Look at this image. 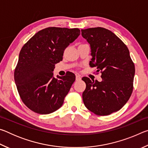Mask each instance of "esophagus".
<instances>
[{"instance_id":"34e87169","label":"esophagus","mask_w":148,"mask_h":148,"mask_svg":"<svg viewBox=\"0 0 148 148\" xmlns=\"http://www.w3.org/2000/svg\"><path fill=\"white\" fill-rule=\"evenodd\" d=\"M76 80H80V79H81V77H80L79 75H78V74H76Z\"/></svg>"}]
</instances>
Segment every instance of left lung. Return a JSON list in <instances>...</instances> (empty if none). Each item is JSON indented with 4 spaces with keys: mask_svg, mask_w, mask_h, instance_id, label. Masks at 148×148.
<instances>
[{
    "mask_svg": "<svg viewBox=\"0 0 148 148\" xmlns=\"http://www.w3.org/2000/svg\"><path fill=\"white\" fill-rule=\"evenodd\" d=\"M89 42L92 58L90 66L101 71L102 82L84 77L82 94L87 109L98 116H108L127 103L133 91L135 67L128 47L112 31L102 27L82 29Z\"/></svg>",
    "mask_w": 148,
    "mask_h": 148,
    "instance_id": "obj_1",
    "label": "left lung"
}]
</instances>
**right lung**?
<instances>
[{
    "instance_id": "obj_1",
    "label": "right lung",
    "mask_w": 148,
    "mask_h": 148,
    "mask_svg": "<svg viewBox=\"0 0 148 148\" xmlns=\"http://www.w3.org/2000/svg\"><path fill=\"white\" fill-rule=\"evenodd\" d=\"M80 34L79 29L47 27L24 44L14 71L19 97L32 112L48 114L62 106L76 79L74 74L53 77L55 65L62 60L64 49Z\"/></svg>"
}]
</instances>
